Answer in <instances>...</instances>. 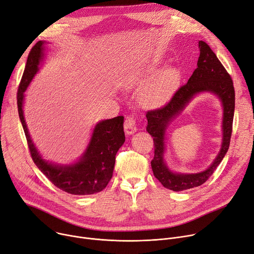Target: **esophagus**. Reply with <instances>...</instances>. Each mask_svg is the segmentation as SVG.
Returning a JSON list of instances; mask_svg holds the SVG:
<instances>
[{
    "label": "esophagus",
    "instance_id": "1",
    "mask_svg": "<svg viewBox=\"0 0 254 254\" xmlns=\"http://www.w3.org/2000/svg\"><path fill=\"white\" fill-rule=\"evenodd\" d=\"M125 131L127 134H132L137 131V125L136 121H134L133 117L127 116L125 121Z\"/></svg>",
    "mask_w": 254,
    "mask_h": 254
}]
</instances>
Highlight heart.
Here are the masks:
<instances>
[{"mask_svg":"<svg viewBox=\"0 0 254 254\" xmlns=\"http://www.w3.org/2000/svg\"><path fill=\"white\" fill-rule=\"evenodd\" d=\"M155 67L145 69H129L122 77V84L128 90L137 89L148 81L155 72ZM182 73L177 67H168L148 81L139 94L140 104L144 108H156L166 103L179 87Z\"/></svg>","mask_w":254,"mask_h":254,"instance_id":"1","label":"heart"}]
</instances>
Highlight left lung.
<instances>
[{
    "label": "left lung",
    "mask_w": 254,
    "mask_h": 254,
    "mask_svg": "<svg viewBox=\"0 0 254 254\" xmlns=\"http://www.w3.org/2000/svg\"><path fill=\"white\" fill-rule=\"evenodd\" d=\"M198 46L200 55L197 68L188 82L176 92L166 105L159 109L148 111L146 114L148 121L146 129L154 141V158L151 161L152 171L163 187L176 192L198 187L208 180L228 152L232 134L235 110L233 80L210 47L203 41H199ZM201 92L215 94L222 103V146L218 156L205 171L195 174L175 173L169 170L164 159L166 129L193 97Z\"/></svg>",
    "instance_id": "left-lung-1"
}]
</instances>
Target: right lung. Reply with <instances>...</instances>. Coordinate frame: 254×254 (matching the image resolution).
<instances>
[{
  "label": "right lung",
  "mask_w": 254,
  "mask_h": 254,
  "mask_svg": "<svg viewBox=\"0 0 254 254\" xmlns=\"http://www.w3.org/2000/svg\"><path fill=\"white\" fill-rule=\"evenodd\" d=\"M46 42L40 41L28 55L25 69L17 92V106L30 155L39 170L57 188L72 195H92L102 191L112 178L115 155L126 141L124 116L99 122L90 142L79 159L70 164H57L44 159L29 134L23 114L24 93L40 69Z\"/></svg>",
  "instance_id": "1"
}]
</instances>
